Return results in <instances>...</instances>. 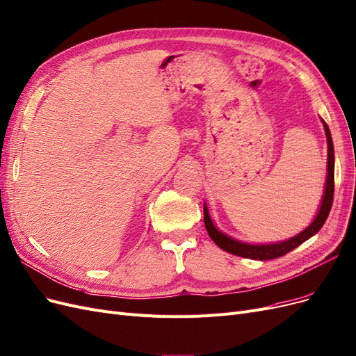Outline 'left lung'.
Masks as SVG:
<instances>
[{"instance_id":"8db88e82","label":"left lung","mask_w":356,"mask_h":356,"mask_svg":"<svg viewBox=\"0 0 356 356\" xmlns=\"http://www.w3.org/2000/svg\"><path fill=\"white\" fill-rule=\"evenodd\" d=\"M323 122V128L324 132H326L327 138V175H326V183H324V192L321 202L317 211L316 218L313 222L308 225L305 229H302L300 234L293 236L288 240L284 241H277V243H268V244H252V243H244L240 240H236L233 237H229L228 234L222 233L218 228L215 227V224L211 220V215L208 211L207 204H204V222L207 227V231L212 241L221 247L222 250L236 254L240 257L245 259H253V260H270L281 257L286 254L288 252L293 250L296 247L302 244L305 240L313 237L314 234L318 233V229L323 227V224L326 222L332 204H333V192H334V149H333V141H332V134L327 127V123Z\"/></svg>"}]
</instances>
